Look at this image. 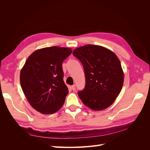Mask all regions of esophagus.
<instances>
[{"label": "esophagus", "instance_id": "34e87169", "mask_svg": "<svg viewBox=\"0 0 150 150\" xmlns=\"http://www.w3.org/2000/svg\"><path fill=\"white\" fill-rule=\"evenodd\" d=\"M71 89L73 90V91H74L75 89H76V86L75 85H72V86H71Z\"/></svg>", "mask_w": 150, "mask_h": 150}]
</instances>
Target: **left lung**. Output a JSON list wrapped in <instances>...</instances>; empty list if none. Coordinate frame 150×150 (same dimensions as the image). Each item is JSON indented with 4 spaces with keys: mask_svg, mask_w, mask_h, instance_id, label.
Here are the masks:
<instances>
[{
    "mask_svg": "<svg viewBox=\"0 0 150 150\" xmlns=\"http://www.w3.org/2000/svg\"><path fill=\"white\" fill-rule=\"evenodd\" d=\"M84 67L86 85L78 93L81 101L94 111L103 110L115 102L124 83V72L116 54L106 47L87 44L74 50Z\"/></svg>",
    "mask_w": 150,
    "mask_h": 150,
    "instance_id": "obj_1",
    "label": "left lung"
}]
</instances>
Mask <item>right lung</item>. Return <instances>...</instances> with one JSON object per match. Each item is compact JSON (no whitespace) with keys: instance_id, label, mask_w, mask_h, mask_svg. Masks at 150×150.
Here are the masks:
<instances>
[{"instance_id":"obj_1","label":"right lung","mask_w":150,"mask_h":150,"mask_svg":"<svg viewBox=\"0 0 150 150\" xmlns=\"http://www.w3.org/2000/svg\"><path fill=\"white\" fill-rule=\"evenodd\" d=\"M71 52V48L57 46L38 49L22 68V89L31 106L42 114L57 112L65 101L69 91L63 81L62 64Z\"/></svg>"}]
</instances>
